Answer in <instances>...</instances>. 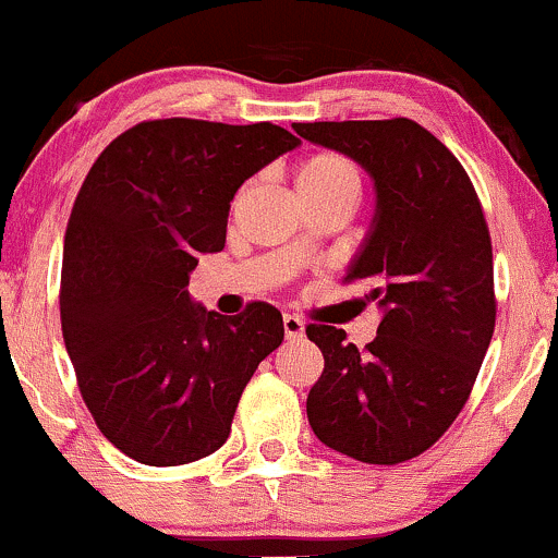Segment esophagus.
<instances>
[{
	"instance_id": "1",
	"label": "esophagus",
	"mask_w": 558,
	"mask_h": 558,
	"mask_svg": "<svg viewBox=\"0 0 558 558\" xmlns=\"http://www.w3.org/2000/svg\"><path fill=\"white\" fill-rule=\"evenodd\" d=\"M283 330H286V339H299V336L304 333L302 317H296V315H283Z\"/></svg>"
}]
</instances>
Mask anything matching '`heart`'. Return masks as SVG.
Wrapping results in <instances>:
<instances>
[{"label":"heart","instance_id":"1","mask_svg":"<svg viewBox=\"0 0 558 558\" xmlns=\"http://www.w3.org/2000/svg\"><path fill=\"white\" fill-rule=\"evenodd\" d=\"M293 187L304 206L326 204V201H347L354 204L363 187V174L357 163L341 153H312L293 169Z\"/></svg>","mask_w":558,"mask_h":558}]
</instances>
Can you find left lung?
I'll list each match as a JSON object with an SVG mask.
<instances>
[{
	"instance_id": "1",
	"label": "left lung",
	"mask_w": 558,
	"mask_h": 558,
	"mask_svg": "<svg viewBox=\"0 0 558 558\" xmlns=\"http://www.w3.org/2000/svg\"><path fill=\"white\" fill-rule=\"evenodd\" d=\"M376 180V219L344 283L384 310L365 349L310 323L326 368L307 397L323 445L395 466L432 448L466 405L495 330L493 241L466 169L410 119L293 124Z\"/></svg>"
}]
</instances>
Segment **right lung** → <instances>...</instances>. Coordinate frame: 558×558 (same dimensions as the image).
<instances>
[{"instance_id":"1","label":"right lung","mask_w":558,"mask_h":558,"mask_svg":"<svg viewBox=\"0 0 558 558\" xmlns=\"http://www.w3.org/2000/svg\"><path fill=\"white\" fill-rule=\"evenodd\" d=\"M296 145L269 121H140L82 182L60 272L63 339L97 428L145 466L222 448L243 389L283 341L272 304L206 312L187 275L225 248L238 187Z\"/></svg>"}]
</instances>
